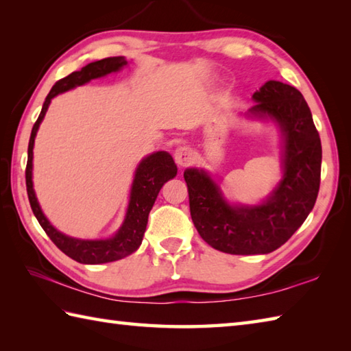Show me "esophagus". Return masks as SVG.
I'll use <instances>...</instances> for the list:
<instances>
[{
  "instance_id": "esophagus-1",
  "label": "esophagus",
  "mask_w": 351,
  "mask_h": 351,
  "mask_svg": "<svg viewBox=\"0 0 351 351\" xmlns=\"http://www.w3.org/2000/svg\"><path fill=\"white\" fill-rule=\"evenodd\" d=\"M175 161L180 167H185L189 166V164L195 160V151H193L191 147L189 146H180L175 151Z\"/></svg>"
}]
</instances>
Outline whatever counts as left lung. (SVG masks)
<instances>
[{
  "label": "left lung",
  "mask_w": 351,
  "mask_h": 351,
  "mask_svg": "<svg viewBox=\"0 0 351 351\" xmlns=\"http://www.w3.org/2000/svg\"><path fill=\"white\" fill-rule=\"evenodd\" d=\"M253 99L250 113L274 119L285 137V171L270 199L259 206H230L205 171H184L199 235L230 255L270 253L285 244L314 208L322 176V141L303 95L280 81H267Z\"/></svg>",
  "instance_id": "1"
}]
</instances>
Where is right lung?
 <instances>
[{
	"mask_svg": "<svg viewBox=\"0 0 351 351\" xmlns=\"http://www.w3.org/2000/svg\"><path fill=\"white\" fill-rule=\"evenodd\" d=\"M126 64L123 57H107L102 60L93 62L90 64L84 66L81 71L72 72L71 75L58 80L57 83L52 86L51 92L48 93L47 99L43 102V107L39 117L32 130V136L28 141V160L25 167V184H27V195L32 210L36 215L37 221L40 223L45 232L51 238L58 249H60L64 255L75 259L77 263L81 264H104L111 263V261L122 259L125 256L131 255L136 252L141 240H143L146 225H147V215L151 213L154 202L164 182H167L176 175V164L171 158V155L167 152H156L149 155L147 158L140 162V166L136 171V178L132 182L131 190V199L128 213H126V219L123 221L122 228L119 232L110 238V240H98V241H87V240H75V238L66 237L58 232L57 229L49 225V221L45 219V215L40 210L39 204L33 190V181H32V169H33V145L37 128L42 122V119L47 113L48 106L51 99L56 95L69 90L75 86H81L90 81L93 78L104 77L110 72H116Z\"/></svg>",
	"mask_w": 351,
	"mask_h": 351,
	"instance_id": "add662e5",
	"label": "right lung"
}]
</instances>
